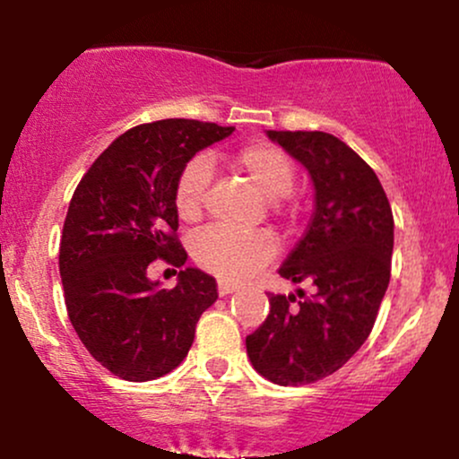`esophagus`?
Returning a JSON list of instances; mask_svg holds the SVG:
<instances>
[{
	"label": "esophagus",
	"instance_id": "obj_1",
	"mask_svg": "<svg viewBox=\"0 0 459 459\" xmlns=\"http://www.w3.org/2000/svg\"><path fill=\"white\" fill-rule=\"evenodd\" d=\"M237 289H239V286L233 284V282H226V280H220V282H218V292H220V297L230 295V292H235Z\"/></svg>",
	"mask_w": 459,
	"mask_h": 459
}]
</instances>
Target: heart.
I'll return each instance as SVG.
<instances>
[{
	"label": "heart",
	"mask_w": 459,
	"mask_h": 459,
	"mask_svg": "<svg viewBox=\"0 0 459 459\" xmlns=\"http://www.w3.org/2000/svg\"><path fill=\"white\" fill-rule=\"evenodd\" d=\"M230 164L241 170L250 184L269 201L273 212H286V195L295 184V164L282 149L267 143H247L235 149ZM209 186V167L203 158L192 160L181 170L175 186L177 215L186 222L201 218ZM273 239L264 233H241V230L215 226L201 233L192 246V256L198 267L218 275L226 282H237L250 275L273 256Z\"/></svg>",
	"instance_id": "b5f03b06"
}]
</instances>
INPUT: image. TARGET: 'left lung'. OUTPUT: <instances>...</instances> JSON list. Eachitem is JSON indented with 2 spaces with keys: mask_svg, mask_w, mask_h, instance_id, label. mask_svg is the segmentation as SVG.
I'll return each instance as SVG.
<instances>
[{
  "mask_svg": "<svg viewBox=\"0 0 459 459\" xmlns=\"http://www.w3.org/2000/svg\"><path fill=\"white\" fill-rule=\"evenodd\" d=\"M267 136L307 169L314 213L280 275L310 282L306 297L272 295L264 323L246 338L261 377L282 387L310 385L344 366L368 340L391 278L394 213L377 173L327 132Z\"/></svg>",
  "mask_w": 459,
  "mask_h": 459,
  "instance_id": "obj_1",
  "label": "left lung"
}]
</instances>
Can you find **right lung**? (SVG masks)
I'll list each match as a JSON object with an SVG mask.
<instances>
[{
    "label": "right lung",
    "mask_w": 459,
    "mask_h": 459,
    "mask_svg": "<svg viewBox=\"0 0 459 459\" xmlns=\"http://www.w3.org/2000/svg\"><path fill=\"white\" fill-rule=\"evenodd\" d=\"M233 130L195 119L136 126L76 186L59 244L65 307L85 349L115 377L145 383L173 372L201 314L218 299L215 280L201 269L186 267L169 290L147 278V267L156 258L186 263L177 179L201 149Z\"/></svg>",
    "instance_id": "right-lung-1"
}]
</instances>
